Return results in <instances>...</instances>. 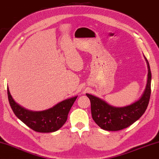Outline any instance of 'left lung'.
<instances>
[{
  "label": "left lung",
  "instance_id": "obj_1",
  "mask_svg": "<svg viewBox=\"0 0 159 159\" xmlns=\"http://www.w3.org/2000/svg\"><path fill=\"white\" fill-rule=\"evenodd\" d=\"M144 57L148 67L147 82L144 92L138 100L123 107H116L100 98L86 93L90 99L92 118L101 129L108 131L121 130L133 124L144 113L151 95L152 73L149 62Z\"/></svg>",
  "mask_w": 159,
  "mask_h": 159
}]
</instances>
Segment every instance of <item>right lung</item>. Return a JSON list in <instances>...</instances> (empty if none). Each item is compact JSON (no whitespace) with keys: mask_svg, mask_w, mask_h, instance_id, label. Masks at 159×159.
<instances>
[{"mask_svg":"<svg viewBox=\"0 0 159 159\" xmlns=\"http://www.w3.org/2000/svg\"><path fill=\"white\" fill-rule=\"evenodd\" d=\"M7 97L15 115L26 125L38 132H56L66 123L70 108L77 96L67 98L53 107L41 111L26 109L15 102L7 87Z\"/></svg>","mask_w":159,"mask_h":159,"instance_id":"1","label":"right lung"}]
</instances>
